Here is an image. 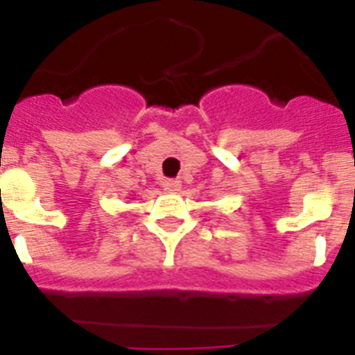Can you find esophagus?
<instances>
[{"label": "esophagus", "mask_w": 355, "mask_h": 355, "mask_svg": "<svg viewBox=\"0 0 355 355\" xmlns=\"http://www.w3.org/2000/svg\"><path fill=\"white\" fill-rule=\"evenodd\" d=\"M163 188L167 190V192H178L181 188V181L180 180H165L163 181Z\"/></svg>", "instance_id": "obj_1"}]
</instances>
